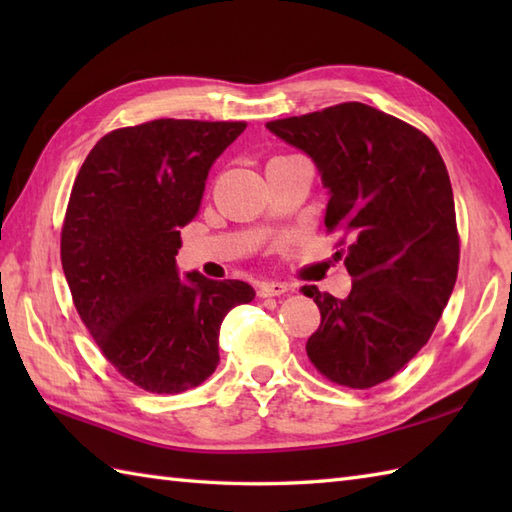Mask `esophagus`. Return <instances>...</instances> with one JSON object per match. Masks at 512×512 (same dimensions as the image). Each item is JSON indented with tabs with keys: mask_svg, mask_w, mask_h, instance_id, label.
<instances>
[{
	"mask_svg": "<svg viewBox=\"0 0 512 512\" xmlns=\"http://www.w3.org/2000/svg\"><path fill=\"white\" fill-rule=\"evenodd\" d=\"M286 292H288V286L281 284V281H266V284L257 288V297H262V299L281 297V295H286Z\"/></svg>",
	"mask_w": 512,
	"mask_h": 512,
	"instance_id": "1",
	"label": "esophagus"
}]
</instances>
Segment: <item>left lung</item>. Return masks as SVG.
Returning a JSON list of instances; mask_svg holds the SVG:
<instances>
[{
  "label": "left lung",
  "mask_w": 512,
  "mask_h": 512,
  "mask_svg": "<svg viewBox=\"0 0 512 512\" xmlns=\"http://www.w3.org/2000/svg\"><path fill=\"white\" fill-rule=\"evenodd\" d=\"M306 151L330 189L325 228L339 233L352 290L336 299L303 286L321 310L306 352L336 385L369 389L427 341L458 279L460 235L438 147L420 129L365 103L266 123Z\"/></svg>",
  "instance_id": "1"
}]
</instances>
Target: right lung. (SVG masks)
Wrapping results in <instances>:
<instances>
[{"label": "right lung", "mask_w": 512, "mask_h": 512, "mask_svg": "<svg viewBox=\"0 0 512 512\" xmlns=\"http://www.w3.org/2000/svg\"><path fill=\"white\" fill-rule=\"evenodd\" d=\"M244 121L158 118L105 134L72 184L61 264L74 308L116 372L151 394L209 378L224 317L255 290L178 277L180 228L200 211L215 158Z\"/></svg>", "instance_id": "obj_1"}]
</instances>
